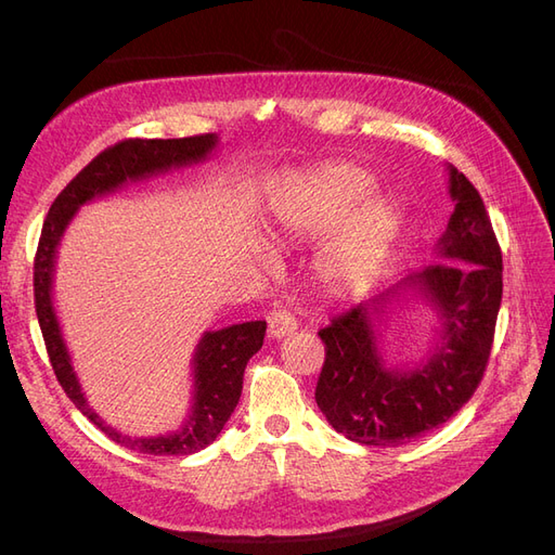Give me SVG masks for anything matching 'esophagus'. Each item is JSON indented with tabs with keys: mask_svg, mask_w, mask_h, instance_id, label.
<instances>
[{
	"mask_svg": "<svg viewBox=\"0 0 555 555\" xmlns=\"http://www.w3.org/2000/svg\"><path fill=\"white\" fill-rule=\"evenodd\" d=\"M266 322H268V338H273V340H280V338H284V335L294 333L296 326H298L294 314L287 312V310H282V308L268 312Z\"/></svg>",
	"mask_w": 555,
	"mask_h": 555,
	"instance_id": "34e87169",
	"label": "esophagus"
}]
</instances>
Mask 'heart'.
<instances>
[{
    "label": "heart",
    "mask_w": 555,
    "mask_h": 555,
    "mask_svg": "<svg viewBox=\"0 0 555 555\" xmlns=\"http://www.w3.org/2000/svg\"><path fill=\"white\" fill-rule=\"evenodd\" d=\"M367 184V178L351 166H328L310 176L282 201L278 210L282 231L289 236H317L328 231L365 194ZM393 224L396 217L386 201H365L326 243L319 259L324 278L338 284L363 280L382 259Z\"/></svg>",
    "instance_id": "1"
}]
</instances>
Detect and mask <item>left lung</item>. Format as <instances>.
Instances as JSON below:
<instances>
[{
  "mask_svg": "<svg viewBox=\"0 0 555 555\" xmlns=\"http://www.w3.org/2000/svg\"><path fill=\"white\" fill-rule=\"evenodd\" d=\"M453 212L435 245L438 261L333 317L319 331L326 359L314 400L347 440L398 447L435 430L473 398L491 357L502 300V251L475 184L449 166ZM408 288L439 310L443 328L412 369H389L376 347L374 319Z\"/></svg>",
  "mask_w": 555,
  "mask_h": 555,
  "instance_id": "obj_1",
  "label": "left lung"
}]
</instances>
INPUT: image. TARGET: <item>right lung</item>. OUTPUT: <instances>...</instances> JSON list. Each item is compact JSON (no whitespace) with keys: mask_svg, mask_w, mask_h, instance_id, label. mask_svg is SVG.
Listing matches in <instances>:
<instances>
[{"mask_svg":"<svg viewBox=\"0 0 555 555\" xmlns=\"http://www.w3.org/2000/svg\"><path fill=\"white\" fill-rule=\"evenodd\" d=\"M217 133L188 139H127L96 155L82 169L60 196L53 201L41 229V238L35 259V304L39 326L46 340L50 365L62 384L64 393L90 422L120 447L153 456H190L206 449L222 433L231 412L236 410L243 391V373L247 361L263 345L266 322L233 324L220 331H206L201 335L192 357L194 393L188 418L176 433L157 435V438H131L117 433L99 416L86 400L80 382L74 373L69 349L64 345L62 328L53 308V273L57 247L66 227L74 220L80 206L88 201L120 190L125 182H137L166 173L180 166H190L208 159L217 147Z\"/></svg>","mask_w":555,"mask_h":555,"instance_id":"obj_1","label":"right lung"}]
</instances>
